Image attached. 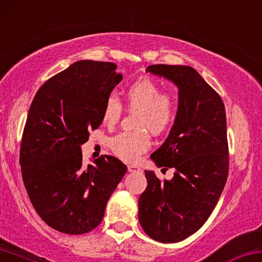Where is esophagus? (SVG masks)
<instances>
[{"label":"esophagus","instance_id":"1","mask_svg":"<svg viewBox=\"0 0 262 262\" xmlns=\"http://www.w3.org/2000/svg\"><path fill=\"white\" fill-rule=\"evenodd\" d=\"M127 170H128V172L137 173V172H140V167L137 166V165H128Z\"/></svg>","mask_w":262,"mask_h":262}]
</instances>
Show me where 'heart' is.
<instances>
[{
	"mask_svg": "<svg viewBox=\"0 0 262 262\" xmlns=\"http://www.w3.org/2000/svg\"><path fill=\"white\" fill-rule=\"evenodd\" d=\"M126 107L137 112L136 132H122L110 140L114 154L125 162H135L150 147L151 138L146 130L159 135L172 125L177 117L178 103L170 92H163L162 86L150 78H143L131 84L125 92ZM123 114L118 97L110 95L103 106L102 120L106 126H115Z\"/></svg>",
	"mask_w": 262,
	"mask_h": 262,
	"instance_id": "b5f03b06",
	"label": "heart"
}]
</instances>
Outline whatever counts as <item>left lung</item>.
<instances>
[{"instance_id": "left-lung-1", "label": "left lung", "mask_w": 262, "mask_h": 262, "mask_svg": "<svg viewBox=\"0 0 262 262\" xmlns=\"http://www.w3.org/2000/svg\"><path fill=\"white\" fill-rule=\"evenodd\" d=\"M146 72L172 80L179 89L170 135L151 155L157 166L176 172L171 180L162 182L145 171L147 186L139 198L138 218L150 238L178 243L203 226L226 184V112L218 92L193 68L156 64Z\"/></svg>"}]
</instances>
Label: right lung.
<instances>
[{
	"label": "right lung",
	"instance_id": "1",
	"mask_svg": "<svg viewBox=\"0 0 262 262\" xmlns=\"http://www.w3.org/2000/svg\"><path fill=\"white\" fill-rule=\"evenodd\" d=\"M116 69L111 62L71 64L39 88L29 108L19 150L24 186L44 223L66 234H83L102 223L127 170L112 156L84 165L80 150L123 78Z\"/></svg>",
	"mask_w": 262,
	"mask_h": 262
}]
</instances>
